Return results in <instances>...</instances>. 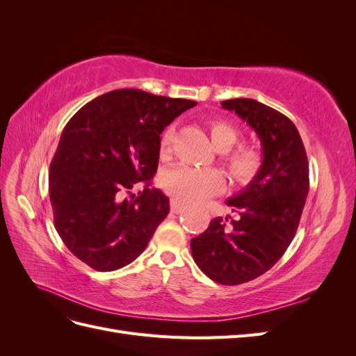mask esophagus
<instances>
[{
    "instance_id": "obj_1",
    "label": "esophagus",
    "mask_w": 356,
    "mask_h": 356,
    "mask_svg": "<svg viewBox=\"0 0 356 356\" xmlns=\"http://www.w3.org/2000/svg\"><path fill=\"white\" fill-rule=\"evenodd\" d=\"M184 204H182L179 200H175V199H170V211L174 213H181L182 211H184Z\"/></svg>"
}]
</instances>
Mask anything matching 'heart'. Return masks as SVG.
<instances>
[{
	"mask_svg": "<svg viewBox=\"0 0 356 356\" xmlns=\"http://www.w3.org/2000/svg\"><path fill=\"white\" fill-rule=\"evenodd\" d=\"M213 145L224 153V163L234 182L246 186L252 182L263 169V156L251 145L233 146L239 141V131L227 122L209 123ZM172 134L166 131L160 139L159 154L165 159L170 149ZM225 186L224 175L218 169H202L178 165L169 169L161 178V187L170 197L182 203H200L218 195Z\"/></svg>",
	"mask_w": 356,
	"mask_h": 356,
	"instance_id": "b5f03b06",
	"label": "heart"
}]
</instances>
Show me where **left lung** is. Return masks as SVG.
Returning a JSON list of instances; mask_svg holds the SVG:
<instances>
[{"mask_svg": "<svg viewBox=\"0 0 356 356\" xmlns=\"http://www.w3.org/2000/svg\"><path fill=\"white\" fill-rule=\"evenodd\" d=\"M234 111L257 132L263 145V169L227 204L239 213L213 218L191 239L200 270L221 285H241L261 276L294 239L309 193V161L296 124L255 99H229Z\"/></svg>", "mask_w": 356, "mask_h": 356, "instance_id": "obj_1", "label": "left lung"}]
</instances>
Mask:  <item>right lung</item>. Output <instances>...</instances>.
Segmentation results:
<instances>
[{"label": "right lung", "mask_w": 356, "mask_h": 356, "mask_svg": "<svg viewBox=\"0 0 356 356\" xmlns=\"http://www.w3.org/2000/svg\"><path fill=\"white\" fill-rule=\"evenodd\" d=\"M195 101L138 89L98 96L63 127L50 163L55 227L68 250L98 272L143 254L169 213V199L152 187L160 134ZM145 180L138 197L131 188Z\"/></svg>", "instance_id": "right-lung-1"}]
</instances>
